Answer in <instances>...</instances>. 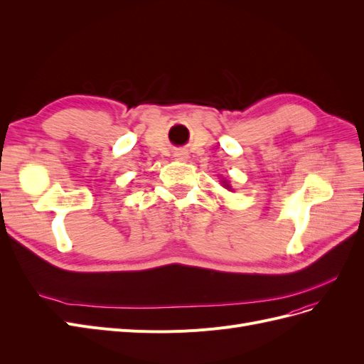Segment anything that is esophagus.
Listing matches in <instances>:
<instances>
[{
    "label": "esophagus",
    "instance_id": "34e87169",
    "mask_svg": "<svg viewBox=\"0 0 364 364\" xmlns=\"http://www.w3.org/2000/svg\"><path fill=\"white\" fill-rule=\"evenodd\" d=\"M174 158L179 159V161H186V159H188V153H186V150H176Z\"/></svg>",
    "mask_w": 364,
    "mask_h": 364
}]
</instances>
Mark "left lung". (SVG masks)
I'll return each instance as SVG.
<instances>
[{"label": "left lung", "mask_w": 364, "mask_h": 364, "mask_svg": "<svg viewBox=\"0 0 364 364\" xmlns=\"http://www.w3.org/2000/svg\"><path fill=\"white\" fill-rule=\"evenodd\" d=\"M226 186H229V185H226Z\"/></svg>", "instance_id": "left-lung-1"}]
</instances>
